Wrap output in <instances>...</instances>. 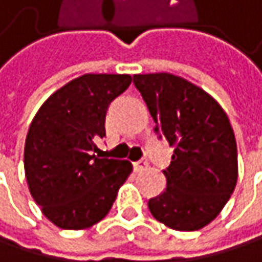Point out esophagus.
<instances>
[{
    "mask_svg": "<svg viewBox=\"0 0 262 262\" xmlns=\"http://www.w3.org/2000/svg\"><path fill=\"white\" fill-rule=\"evenodd\" d=\"M147 167H148V161H147L145 158H142V159L133 162V170H135V171H142V170L147 168Z\"/></svg>",
    "mask_w": 262,
    "mask_h": 262,
    "instance_id": "esophagus-1",
    "label": "esophagus"
}]
</instances>
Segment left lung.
Returning <instances> with one entry per match:
<instances>
[{
    "label": "left lung",
    "instance_id": "left-lung-1",
    "mask_svg": "<svg viewBox=\"0 0 262 262\" xmlns=\"http://www.w3.org/2000/svg\"><path fill=\"white\" fill-rule=\"evenodd\" d=\"M133 83L158 138L174 148L162 170L167 186L148 200V209L171 229L199 231L220 214L235 189L236 142L229 118L208 92L182 77L135 74Z\"/></svg>",
    "mask_w": 262,
    "mask_h": 262
}]
</instances>
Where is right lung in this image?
Instances as JSON below:
<instances>
[{"instance_id": "obj_1", "label": "right lung", "mask_w": 262, "mask_h": 262, "mask_svg": "<svg viewBox=\"0 0 262 262\" xmlns=\"http://www.w3.org/2000/svg\"><path fill=\"white\" fill-rule=\"evenodd\" d=\"M129 74H84L56 91L27 133L24 168L31 197L60 229L103 220L132 171L129 161L98 158L109 104L130 84Z\"/></svg>"}]
</instances>
